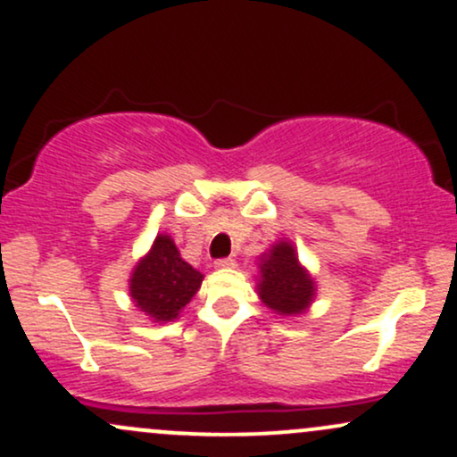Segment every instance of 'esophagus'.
<instances>
[{"instance_id":"esophagus-1","label":"esophagus","mask_w":457,"mask_h":457,"mask_svg":"<svg viewBox=\"0 0 457 457\" xmlns=\"http://www.w3.org/2000/svg\"><path fill=\"white\" fill-rule=\"evenodd\" d=\"M234 264L236 262L232 258H221V260L214 262V266H217V269H234Z\"/></svg>"}]
</instances>
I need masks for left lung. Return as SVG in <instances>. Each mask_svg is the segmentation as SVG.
Listing matches in <instances>:
<instances>
[{"instance_id": "obj_1", "label": "left lung", "mask_w": 457, "mask_h": 457, "mask_svg": "<svg viewBox=\"0 0 457 457\" xmlns=\"http://www.w3.org/2000/svg\"><path fill=\"white\" fill-rule=\"evenodd\" d=\"M258 295L266 307L279 316L305 313L316 296V283L298 262L296 249L287 240L272 245L260 258Z\"/></svg>"}]
</instances>
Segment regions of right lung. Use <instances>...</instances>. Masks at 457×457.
Masks as SVG:
<instances>
[{"label":"right lung","instance_id":"obj_1","mask_svg":"<svg viewBox=\"0 0 457 457\" xmlns=\"http://www.w3.org/2000/svg\"><path fill=\"white\" fill-rule=\"evenodd\" d=\"M204 275L180 258V251L167 234L137 262L130 275V298L154 322H171L195 296Z\"/></svg>","mask_w":457,"mask_h":457}]
</instances>
